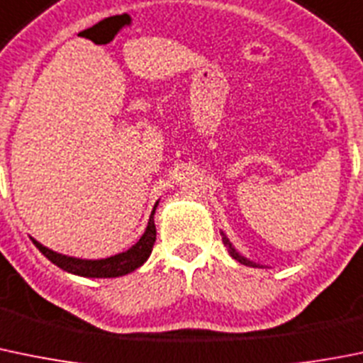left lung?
Here are the masks:
<instances>
[{
	"label": "left lung",
	"instance_id": "1",
	"mask_svg": "<svg viewBox=\"0 0 363 363\" xmlns=\"http://www.w3.org/2000/svg\"><path fill=\"white\" fill-rule=\"evenodd\" d=\"M221 239H223V245L228 248V253H230L232 259H235V260H238V262L245 264V266H250V267H262V266H260V264H257V262H253V260H250V259H246V257H242L241 253H239L238 250L234 248V245H232V242L228 241V238L223 234V232H221Z\"/></svg>",
	"mask_w": 363,
	"mask_h": 363
}]
</instances>
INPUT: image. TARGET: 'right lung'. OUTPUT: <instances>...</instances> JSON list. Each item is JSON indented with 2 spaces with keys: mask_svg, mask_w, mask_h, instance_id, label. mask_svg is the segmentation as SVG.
Returning a JSON list of instances; mask_svg holds the SVG:
<instances>
[{
  "mask_svg": "<svg viewBox=\"0 0 363 363\" xmlns=\"http://www.w3.org/2000/svg\"><path fill=\"white\" fill-rule=\"evenodd\" d=\"M156 206H154L152 213H150L149 223H147L145 232L142 238L135 242L125 252L117 253V255L106 257V259H77V257L63 255V253L52 252V250L45 248L44 245L31 238L33 245L42 252V255L48 257L52 264L62 267L67 273H72L77 277H88V279H115V277H124L136 267L142 266L147 259H149L150 252H152L154 241H156V225H154V213H156Z\"/></svg>",
  "mask_w": 363,
  "mask_h": 363,
  "instance_id": "1",
  "label": "right lung"
}]
</instances>
